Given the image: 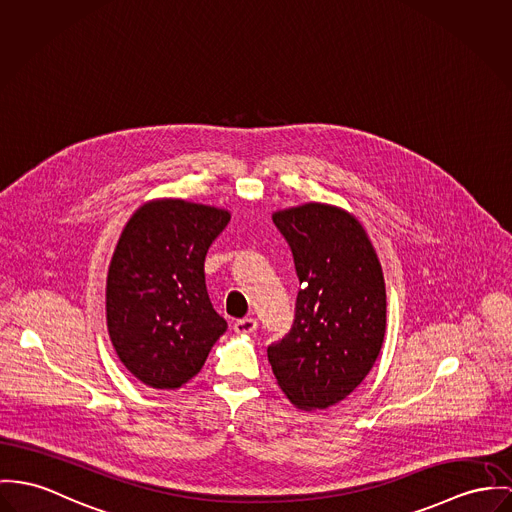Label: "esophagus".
<instances>
[{"label":"esophagus","mask_w":512,"mask_h":512,"mask_svg":"<svg viewBox=\"0 0 512 512\" xmlns=\"http://www.w3.org/2000/svg\"><path fill=\"white\" fill-rule=\"evenodd\" d=\"M255 329H257V319H253V317H243L234 323L236 333H253Z\"/></svg>","instance_id":"1"}]
</instances>
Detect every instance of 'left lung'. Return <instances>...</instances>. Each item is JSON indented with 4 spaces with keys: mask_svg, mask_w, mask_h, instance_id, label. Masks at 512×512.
<instances>
[{
    "mask_svg": "<svg viewBox=\"0 0 512 512\" xmlns=\"http://www.w3.org/2000/svg\"><path fill=\"white\" fill-rule=\"evenodd\" d=\"M300 280L290 333L267 349L276 384L304 411L360 386L386 333V284L376 249L351 212L306 202L276 210Z\"/></svg>",
    "mask_w": 512,
    "mask_h": 512,
    "instance_id": "1",
    "label": "left lung"
}]
</instances>
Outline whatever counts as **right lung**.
Instances as JSON below:
<instances>
[{
    "label": "right lung",
    "mask_w": 512,
    "mask_h": 512,
    "mask_svg": "<svg viewBox=\"0 0 512 512\" xmlns=\"http://www.w3.org/2000/svg\"><path fill=\"white\" fill-rule=\"evenodd\" d=\"M230 218L224 208L154 198L118 237L107 275V329L120 362L148 388L187 384L228 329L210 304L204 257Z\"/></svg>",
    "instance_id": "obj_1"
}]
</instances>
